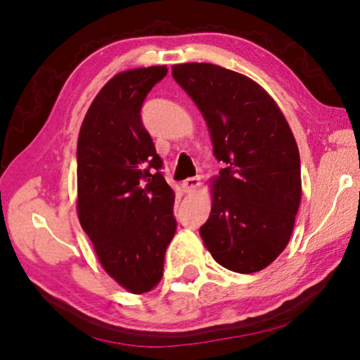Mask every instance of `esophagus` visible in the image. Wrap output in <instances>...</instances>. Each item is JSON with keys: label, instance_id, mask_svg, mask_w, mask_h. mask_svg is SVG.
Segmentation results:
<instances>
[{"label": "esophagus", "instance_id": "34e87169", "mask_svg": "<svg viewBox=\"0 0 360 360\" xmlns=\"http://www.w3.org/2000/svg\"><path fill=\"white\" fill-rule=\"evenodd\" d=\"M200 186V178L198 176H195V178H187L186 181H182V191L186 193H192L198 188Z\"/></svg>", "mask_w": 360, "mask_h": 360}]
</instances>
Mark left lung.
Listing matches in <instances>:
<instances>
[{
	"label": "left lung",
	"mask_w": 360,
	"mask_h": 360,
	"mask_svg": "<svg viewBox=\"0 0 360 360\" xmlns=\"http://www.w3.org/2000/svg\"><path fill=\"white\" fill-rule=\"evenodd\" d=\"M172 75L203 114L219 162L205 246L236 273L264 270L284 251L302 197L300 154L275 100L252 79L211 63Z\"/></svg>",
	"instance_id": "8db88e82"
}]
</instances>
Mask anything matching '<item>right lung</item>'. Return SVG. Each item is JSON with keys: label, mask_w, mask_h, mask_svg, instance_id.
Masks as SVG:
<instances>
[{"label": "right lung", "mask_w": 360, "mask_h": 360, "mask_svg": "<svg viewBox=\"0 0 360 360\" xmlns=\"http://www.w3.org/2000/svg\"><path fill=\"white\" fill-rule=\"evenodd\" d=\"M167 66L115 75L90 105L77 139V216L103 268L131 294L160 283L173 240L174 192L141 120Z\"/></svg>", "instance_id": "obj_1"}]
</instances>
